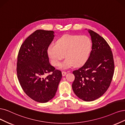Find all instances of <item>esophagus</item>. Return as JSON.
<instances>
[{"label":"esophagus","instance_id":"esophagus-1","mask_svg":"<svg viewBox=\"0 0 125 125\" xmlns=\"http://www.w3.org/2000/svg\"><path fill=\"white\" fill-rule=\"evenodd\" d=\"M66 72H64V71H63L62 72V76H65L66 75Z\"/></svg>","mask_w":125,"mask_h":125}]
</instances>
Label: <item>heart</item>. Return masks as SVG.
I'll use <instances>...</instances> for the list:
<instances>
[{
    "mask_svg": "<svg viewBox=\"0 0 125 125\" xmlns=\"http://www.w3.org/2000/svg\"><path fill=\"white\" fill-rule=\"evenodd\" d=\"M92 42L86 35L65 34L59 38L55 45H50L47 50L52 65L59 66L64 54L66 58L60 65L66 69L73 65L80 66L87 61L92 49Z\"/></svg>",
    "mask_w": 125,
    "mask_h": 125,
    "instance_id": "obj_1",
    "label": "heart"
}]
</instances>
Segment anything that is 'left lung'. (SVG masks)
Masks as SVG:
<instances>
[{"instance_id":"8db88e82","label":"left lung","mask_w":125,"mask_h":125,"mask_svg":"<svg viewBox=\"0 0 125 125\" xmlns=\"http://www.w3.org/2000/svg\"><path fill=\"white\" fill-rule=\"evenodd\" d=\"M87 31L91 37L92 50L84 65L73 72L75 79L72 88L80 99L92 101L99 98L109 88L114 64L112 51L106 41L95 32Z\"/></svg>"}]
</instances>
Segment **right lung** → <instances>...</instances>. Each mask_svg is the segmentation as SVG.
<instances>
[{
    "label": "right lung",
    "instance_id": "add662e5",
    "mask_svg": "<svg viewBox=\"0 0 125 125\" xmlns=\"http://www.w3.org/2000/svg\"><path fill=\"white\" fill-rule=\"evenodd\" d=\"M54 33L36 30L24 42L18 54L17 74L21 87L30 98L41 103L54 97L62 78L61 72L50 65L47 53ZM50 72L52 74L46 76Z\"/></svg>",
    "mask_w": 125,
    "mask_h": 125
}]
</instances>
